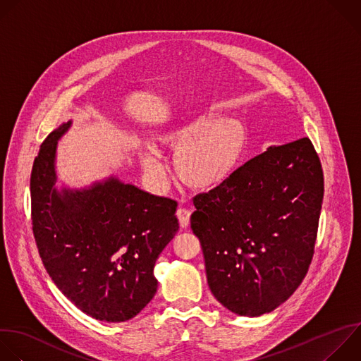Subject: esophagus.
<instances>
[{
	"instance_id": "obj_1",
	"label": "esophagus",
	"mask_w": 361,
	"mask_h": 361,
	"mask_svg": "<svg viewBox=\"0 0 361 361\" xmlns=\"http://www.w3.org/2000/svg\"><path fill=\"white\" fill-rule=\"evenodd\" d=\"M177 218H178V222H180V226L181 228H187L188 224H190V218H191V212L185 208H178L177 209Z\"/></svg>"
}]
</instances>
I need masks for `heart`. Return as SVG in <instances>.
<instances>
[{"label": "heart", "instance_id": "1", "mask_svg": "<svg viewBox=\"0 0 361 361\" xmlns=\"http://www.w3.org/2000/svg\"><path fill=\"white\" fill-rule=\"evenodd\" d=\"M157 147L173 153L176 177L188 188L209 191L221 185L241 164L250 143L245 125L236 118L207 113L163 129L154 136ZM143 167L160 177L163 169L153 153L142 152Z\"/></svg>", "mask_w": 361, "mask_h": 361}]
</instances>
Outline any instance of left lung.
I'll return each mask as SVG.
<instances>
[{"instance_id":"obj_1","label":"left lung","mask_w":361,"mask_h":361,"mask_svg":"<svg viewBox=\"0 0 361 361\" xmlns=\"http://www.w3.org/2000/svg\"><path fill=\"white\" fill-rule=\"evenodd\" d=\"M324 181L307 137L269 147L194 197L208 286L241 316L276 309L302 283L314 252Z\"/></svg>"}]
</instances>
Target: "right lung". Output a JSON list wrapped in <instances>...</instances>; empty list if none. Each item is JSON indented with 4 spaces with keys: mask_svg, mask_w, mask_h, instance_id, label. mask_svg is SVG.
<instances>
[{
    "mask_svg": "<svg viewBox=\"0 0 361 361\" xmlns=\"http://www.w3.org/2000/svg\"><path fill=\"white\" fill-rule=\"evenodd\" d=\"M41 145L31 173V218L42 264L83 313L118 323L139 314L157 292L154 265L178 231L177 202L116 177L82 190H56L58 140Z\"/></svg>",
    "mask_w": 361,
    "mask_h": 361,
    "instance_id": "add662e5",
    "label": "right lung"
}]
</instances>
